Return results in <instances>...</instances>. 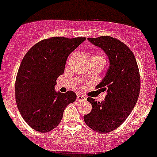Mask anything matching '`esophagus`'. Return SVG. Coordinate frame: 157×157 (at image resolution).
I'll return each mask as SVG.
<instances>
[{"instance_id": "obj_1", "label": "esophagus", "mask_w": 157, "mask_h": 157, "mask_svg": "<svg viewBox=\"0 0 157 157\" xmlns=\"http://www.w3.org/2000/svg\"><path fill=\"white\" fill-rule=\"evenodd\" d=\"M85 100H86V97H85V96H83V95L77 94V96H76V101H85Z\"/></svg>"}]
</instances>
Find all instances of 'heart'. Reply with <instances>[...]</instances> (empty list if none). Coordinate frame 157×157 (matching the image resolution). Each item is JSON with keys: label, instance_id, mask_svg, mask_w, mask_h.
<instances>
[{"label": "heart", "instance_id": "heart-1", "mask_svg": "<svg viewBox=\"0 0 157 157\" xmlns=\"http://www.w3.org/2000/svg\"><path fill=\"white\" fill-rule=\"evenodd\" d=\"M93 59H97V60H104L105 61V58H104L103 56H100V55H94V56L92 57V60Z\"/></svg>", "mask_w": 157, "mask_h": 157}]
</instances>
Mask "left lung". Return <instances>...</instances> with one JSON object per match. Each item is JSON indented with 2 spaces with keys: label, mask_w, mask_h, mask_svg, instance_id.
I'll return each mask as SVG.
<instances>
[{
  "label": "left lung",
  "mask_w": 157,
  "mask_h": 157,
  "mask_svg": "<svg viewBox=\"0 0 157 157\" xmlns=\"http://www.w3.org/2000/svg\"><path fill=\"white\" fill-rule=\"evenodd\" d=\"M88 40L107 54L110 64L105 76L97 86L107 91V96L102 102L87 98L92 110L84 116V120L94 131L108 133L124 123L137 102L140 89L139 68L134 54L121 40L109 36Z\"/></svg>",
  "instance_id": "8db88e82"
}]
</instances>
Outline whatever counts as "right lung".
<instances>
[{"instance_id": "obj_1", "label": "right lung", "mask_w": 157, "mask_h": 157, "mask_svg": "<svg viewBox=\"0 0 157 157\" xmlns=\"http://www.w3.org/2000/svg\"><path fill=\"white\" fill-rule=\"evenodd\" d=\"M85 37H51L34 44L24 56L16 77L15 97L18 110L34 130L47 132L56 127L64 109L74 102L72 91L54 90L62 75L68 55Z\"/></svg>"}]
</instances>
